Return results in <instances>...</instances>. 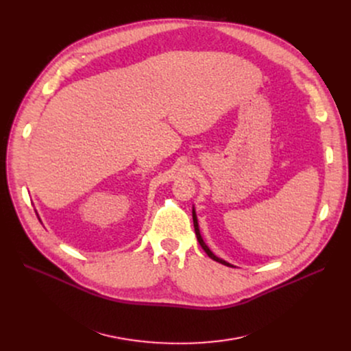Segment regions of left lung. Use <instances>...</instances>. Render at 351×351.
Segmentation results:
<instances>
[{
  "label": "left lung",
  "mask_w": 351,
  "mask_h": 351,
  "mask_svg": "<svg viewBox=\"0 0 351 351\" xmlns=\"http://www.w3.org/2000/svg\"><path fill=\"white\" fill-rule=\"evenodd\" d=\"M193 223H194V230H195V236H197V240H198V243H199V245L203 247V250L204 252L208 254V257L210 258H213L214 261H217V263H221V264H223V265H228V267H233L232 264H229V263H226L225 260H222V258H219V257H217L211 250H210V247L204 243V240H203V237H202V233H199V228H198V222H197V215H195V210H194V207H193Z\"/></svg>",
  "instance_id": "left-lung-1"
}]
</instances>
